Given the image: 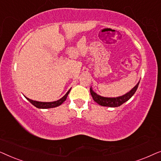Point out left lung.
Here are the masks:
<instances>
[{
	"mask_svg": "<svg viewBox=\"0 0 161 161\" xmlns=\"http://www.w3.org/2000/svg\"><path fill=\"white\" fill-rule=\"evenodd\" d=\"M138 84H139V82H138L129 92H127V93L122 96L117 97H105L99 95V94L95 93V92L92 90V87L90 88V93H91V95L92 97H93V100L95 101L97 103H98L99 105H102V106H107L111 108L118 107L120 106L121 105H122L123 103L127 102V100H129L132 97V96L135 94L136 90H137Z\"/></svg>",
	"mask_w": 161,
	"mask_h": 161,
	"instance_id": "8db88e82",
	"label": "left lung"
}]
</instances>
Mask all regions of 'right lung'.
<instances>
[{"instance_id":"1","label":"right lung","mask_w":161,"mask_h":161,"mask_svg":"<svg viewBox=\"0 0 161 161\" xmlns=\"http://www.w3.org/2000/svg\"><path fill=\"white\" fill-rule=\"evenodd\" d=\"M70 90V89L69 91L67 92V94H65L64 96L63 97H61L60 100H57V101H54V102H48V103H46V102H39V101H35V100H31V99L26 97H25L27 99V100L29 101V102L31 103L32 105H34L35 107L38 108H44V109H46V108H55V107H57V106H59V105H61L62 103L64 102V101L67 100V97L68 96V94H69Z\"/></svg>"}]
</instances>
